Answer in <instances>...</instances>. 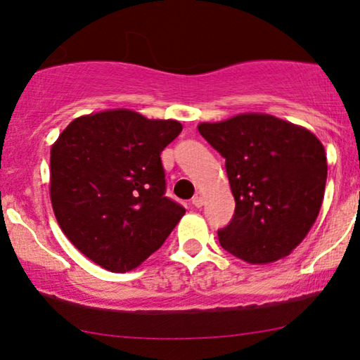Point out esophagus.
<instances>
[{
  "label": "esophagus",
  "mask_w": 360,
  "mask_h": 360,
  "mask_svg": "<svg viewBox=\"0 0 360 360\" xmlns=\"http://www.w3.org/2000/svg\"><path fill=\"white\" fill-rule=\"evenodd\" d=\"M191 203H193V206H196V208H201V206H203V203H205V200L201 198L200 195H196V196H193V198H191Z\"/></svg>",
  "instance_id": "esophagus-1"
}]
</instances>
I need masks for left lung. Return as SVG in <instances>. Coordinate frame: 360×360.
<instances>
[{
  "label": "left lung",
  "instance_id": "obj_1",
  "mask_svg": "<svg viewBox=\"0 0 360 360\" xmlns=\"http://www.w3.org/2000/svg\"><path fill=\"white\" fill-rule=\"evenodd\" d=\"M200 134L226 159L236 210L219 244L248 264L287 257L316 221L328 162L311 131L264 112L201 122Z\"/></svg>",
  "mask_w": 360,
  "mask_h": 360
}]
</instances>
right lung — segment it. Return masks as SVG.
Masks as SVG:
<instances>
[{"label":"right lung","mask_w":360,"mask_h":360,"mask_svg":"<svg viewBox=\"0 0 360 360\" xmlns=\"http://www.w3.org/2000/svg\"><path fill=\"white\" fill-rule=\"evenodd\" d=\"M181 132L175 120L108 110L73 120L51 149V201L80 252L124 274L154 254L185 208L165 196L160 154Z\"/></svg>","instance_id":"right-lung-1"}]
</instances>
